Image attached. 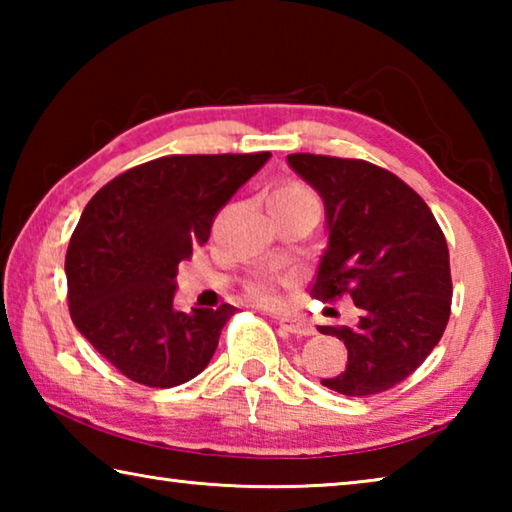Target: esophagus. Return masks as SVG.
I'll return each instance as SVG.
<instances>
[{"label": "esophagus", "instance_id": "obj_1", "mask_svg": "<svg viewBox=\"0 0 512 512\" xmlns=\"http://www.w3.org/2000/svg\"><path fill=\"white\" fill-rule=\"evenodd\" d=\"M277 325H280L284 332L296 334V336H311L314 334V327H311L305 318H277Z\"/></svg>", "mask_w": 512, "mask_h": 512}]
</instances>
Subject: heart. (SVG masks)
Here are the masks:
<instances>
[{
    "label": "heart",
    "instance_id": "obj_1",
    "mask_svg": "<svg viewBox=\"0 0 512 512\" xmlns=\"http://www.w3.org/2000/svg\"><path fill=\"white\" fill-rule=\"evenodd\" d=\"M275 194H287V196H309V192L305 187L300 185H287L282 189H277ZM248 293L255 300L264 302V305H273L277 300V282L273 277H255V280L248 282Z\"/></svg>",
    "mask_w": 512,
    "mask_h": 512
}]
</instances>
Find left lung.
Wrapping results in <instances>:
<instances>
[{
  "label": "left lung",
  "instance_id": "1",
  "mask_svg": "<svg viewBox=\"0 0 512 512\" xmlns=\"http://www.w3.org/2000/svg\"><path fill=\"white\" fill-rule=\"evenodd\" d=\"M325 203L327 248L311 296H350L352 327H318L348 348L341 375L320 379L348 397L384 393L415 372L443 336L452 273L443 230L429 205L395 173L366 160L287 155Z\"/></svg>",
  "mask_w": 512,
  "mask_h": 512
}]
</instances>
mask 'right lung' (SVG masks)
I'll use <instances>...</instances> for the list:
<instances>
[{"label":"right lung","instance_id":"right-lung-1","mask_svg":"<svg viewBox=\"0 0 512 512\" xmlns=\"http://www.w3.org/2000/svg\"><path fill=\"white\" fill-rule=\"evenodd\" d=\"M271 153L167 155L133 167L90 198L65 255L69 314L121 375L151 388L194 379L235 307L178 311V264Z\"/></svg>","mask_w":512,"mask_h":512}]
</instances>
